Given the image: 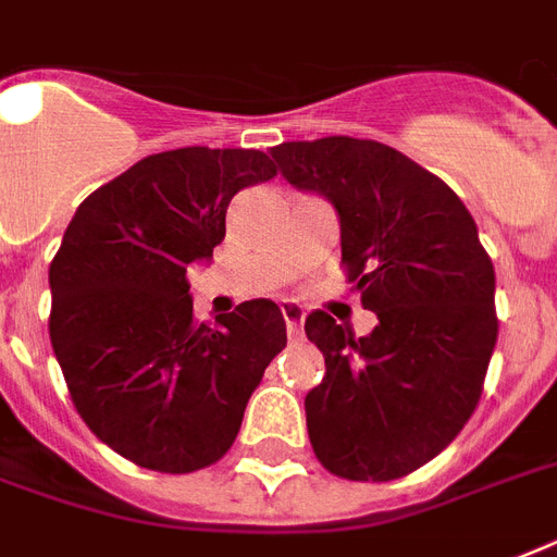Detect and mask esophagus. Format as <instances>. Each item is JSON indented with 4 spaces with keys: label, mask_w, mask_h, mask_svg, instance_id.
<instances>
[{
    "label": "esophagus",
    "mask_w": 557,
    "mask_h": 557,
    "mask_svg": "<svg viewBox=\"0 0 557 557\" xmlns=\"http://www.w3.org/2000/svg\"><path fill=\"white\" fill-rule=\"evenodd\" d=\"M280 312H283V321H286V332L292 341L304 338V309L297 304H283L280 306Z\"/></svg>",
    "instance_id": "esophagus-1"
}]
</instances>
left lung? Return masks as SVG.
<instances>
[{"mask_svg":"<svg viewBox=\"0 0 557 557\" xmlns=\"http://www.w3.org/2000/svg\"><path fill=\"white\" fill-rule=\"evenodd\" d=\"M288 185L341 219V265L379 326L356 338L326 312L306 335L326 375L306 396L314 457L335 476L387 483L454 442L483 396L494 265L459 196L387 144L330 135L271 147Z\"/></svg>","mask_w":557,"mask_h":557,"instance_id":"1","label":"left lung"}]
</instances>
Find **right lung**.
I'll return each instance as SVG.
<instances>
[{"label": "right lung", "instance_id": "obj_1", "mask_svg": "<svg viewBox=\"0 0 557 557\" xmlns=\"http://www.w3.org/2000/svg\"><path fill=\"white\" fill-rule=\"evenodd\" d=\"M277 176L260 150L147 156L83 199L51 260L48 335L89 431L129 462L190 474L225 457L286 347L271 300L193 314L187 265L225 239L227 205Z\"/></svg>", "mask_w": 557, "mask_h": 557}]
</instances>
